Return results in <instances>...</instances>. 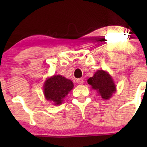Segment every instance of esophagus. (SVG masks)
<instances>
[{
	"label": "esophagus",
	"instance_id": "34e87169",
	"mask_svg": "<svg viewBox=\"0 0 147 147\" xmlns=\"http://www.w3.org/2000/svg\"><path fill=\"white\" fill-rule=\"evenodd\" d=\"M77 83L78 84H84V79H77Z\"/></svg>",
	"mask_w": 147,
	"mask_h": 147
}]
</instances>
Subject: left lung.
Masks as SVG:
<instances>
[{
	"mask_svg": "<svg viewBox=\"0 0 147 147\" xmlns=\"http://www.w3.org/2000/svg\"><path fill=\"white\" fill-rule=\"evenodd\" d=\"M88 83L92 89L97 90L103 99H110L116 91V86L112 77L103 70H97L93 77L88 79Z\"/></svg>",
	"mask_w": 147,
	"mask_h": 147,
	"instance_id": "8db88e82",
	"label": "left lung"
}]
</instances>
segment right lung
<instances>
[{"label":"right lung","instance_id":"right-lung-1","mask_svg":"<svg viewBox=\"0 0 147 147\" xmlns=\"http://www.w3.org/2000/svg\"><path fill=\"white\" fill-rule=\"evenodd\" d=\"M73 87L71 80L61 75H54L45 82L43 93L47 100L53 102L55 105H60Z\"/></svg>","mask_w":147,"mask_h":147}]
</instances>
